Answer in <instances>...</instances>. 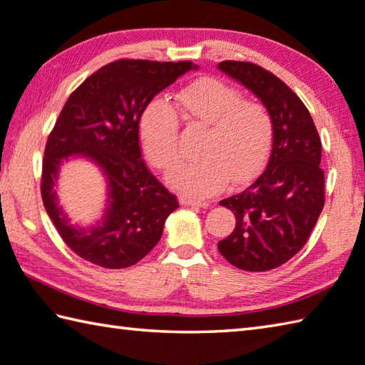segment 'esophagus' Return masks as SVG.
I'll use <instances>...</instances> for the list:
<instances>
[{
    "instance_id": "esophagus-1",
    "label": "esophagus",
    "mask_w": 365,
    "mask_h": 365,
    "mask_svg": "<svg viewBox=\"0 0 365 365\" xmlns=\"http://www.w3.org/2000/svg\"><path fill=\"white\" fill-rule=\"evenodd\" d=\"M180 204L182 205H190V207H209L207 201H196V200H190V197H180Z\"/></svg>"
}]
</instances>
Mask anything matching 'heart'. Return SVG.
I'll use <instances>...</instances> for the list:
<instances>
[{
    "label": "heart",
    "mask_w": 365,
    "mask_h": 365,
    "mask_svg": "<svg viewBox=\"0 0 365 365\" xmlns=\"http://www.w3.org/2000/svg\"><path fill=\"white\" fill-rule=\"evenodd\" d=\"M175 101L185 118L207 124L196 160L180 161L168 183L187 197L202 200L254 177L268 160L273 121L268 110L242 101L233 86L215 78H200L178 91ZM178 116L163 98L150 101L138 119L143 153L158 169H168L178 153Z\"/></svg>",
    "instance_id": "1"
}]
</instances>
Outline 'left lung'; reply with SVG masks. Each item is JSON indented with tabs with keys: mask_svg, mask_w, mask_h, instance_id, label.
<instances>
[{
	"mask_svg": "<svg viewBox=\"0 0 365 365\" xmlns=\"http://www.w3.org/2000/svg\"><path fill=\"white\" fill-rule=\"evenodd\" d=\"M218 70L254 92L273 121V147L262 175L220 201L236 227L218 252L244 271H268L290 260L313 231L324 207L321 138L295 92L255 63L225 61Z\"/></svg>",
	"mask_w": 365,
	"mask_h": 365,
	"instance_id": "left-lung-1",
	"label": "left lung"
}]
</instances>
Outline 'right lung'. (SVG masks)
<instances>
[{
    "mask_svg": "<svg viewBox=\"0 0 365 365\" xmlns=\"http://www.w3.org/2000/svg\"><path fill=\"white\" fill-rule=\"evenodd\" d=\"M190 70L197 65L116 61L91 75L63 105L46 143L41 196L63 242L84 260L128 268L160 242L178 202L142 160L138 119L145 105ZM70 157L97 165L108 183L104 214L89 227L73 225L58 204V175Z\"/></svg>",
    "mask_w": 365,
    "mask_h": 365,
    "instance_id": "obj_1",
    "label": "right lung"
}]
</instances>
